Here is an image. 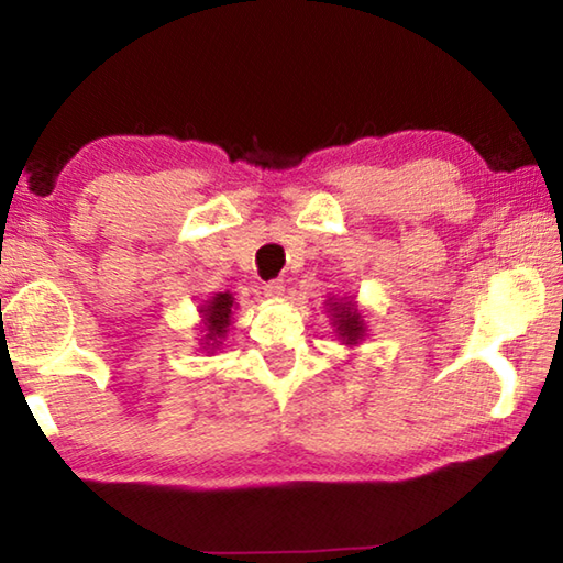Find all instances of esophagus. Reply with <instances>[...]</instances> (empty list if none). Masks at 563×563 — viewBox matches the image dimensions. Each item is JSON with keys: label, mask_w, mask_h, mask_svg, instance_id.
I'll return each mask as SVG.
<instances>
[{"label": "esophagus", "mask_w": 563, "mask_h": 563, "mask_svg": "<svg viewBox=\"0 0 563 563\" xmlns=\"http://www.w3.org/2000/svg\"><path fill=\"white\" fill-rule=\"evenodd\" d=\"M283 292H285L283 280H268V283H263V295H265V298L278 300V298H283Z\"/></svg>", "instance_id": "esophagus-1"}]
</instances>
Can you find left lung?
<instances>
[{
    "label": "left lung",
    "instance_id": "8db88e82",
    "mask_svg": "<svg viewBox=\"0 0 563 563\" xmlns=\"http://www.w3.org/2000/svg\"><path fill=\"white\" fill-rule=\"evenodd\" d=\"M328 308L332 316V325L338 328V338H342L345 345H357V342L365 338V320H362L355 302L330 298Z\"/></svg>",
    "mask_w": 563,
    "mask_h": 563
}]
</instances>
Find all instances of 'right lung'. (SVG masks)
Returning <instances> with one entry per match:
<instances>
[{"instance_id": "right-lung-1", "label": "right lung", "mask_w": 563, "mask_h": 563, "mask_svg": "<svg viewBox=\"0 0 563 563\" xmlns=\"http://www.w3.org/2000/svg\"><path fill=\"white\" fill-rule=\"evenodd\" d=\"M233 295L231 292H218L216 298L206 300L201 305V316H203V350H216V345H221V338H225L228 325H231V316H233Z\"/></svg>"}]
</instances>
